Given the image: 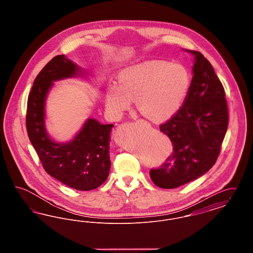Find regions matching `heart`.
<instances>
[{"label":"heart","mask_w":253,"mask_h":253,"mask_svg":"<svg viewBox=\"0 0 253 253\" xmlns=\"http://www.w3.org/2000/svg\"><path fill=\"white\" fill-rule=\"evenodd\" d=\"M191 75L182 64L167 60L145 61L126 68L120 85L108 87L106 106L115 116L135 101L138 111L154 121L167 120L180 109L191 87Z\"/></svg>","instance_id":"b5f03b06"}]
</instances>
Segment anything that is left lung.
<instances>
[{"label": "left lung", "instance_id": "1", "mask_svg": "<svg viewBox=\"0 0 253 253\" xmlns=\"http://www.w3.org/2000/svg\"><path fill=\"white\" fill-rule=\"evenodd\" d=\"M189 52L195 57L190 91L180 109L159 126L172 144V154L150 170L152 181L162 189L177 188L211 168L229 124L225 90L213 67L200 52Z\"/></svg>", "mask_w": 253, "mask_h": 253}]
</instances>
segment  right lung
<instances>
[{
    "instance_id": "obj_1",
    "label": "right lung",
    "mask_w": 253,
    "mask_h": 253,
    "mask_svg": "<svg viewBox=\"0 0 253 253\" xmlns=\"http://www.w3.org/2000/svg\"><path fill=\"white\" fill-rule=\"evenodd\" d=\"M80 68L63 55L54 57L38 74L27 99L26 130L44 170L78 191H91L109 175L110 132L113 124L89 119L72 141L57 143L45 132L44 102L53 82L75 77Z\"/></svg>"
}]
</instances>
